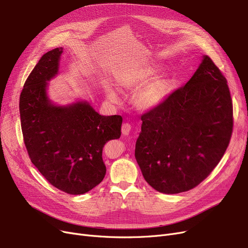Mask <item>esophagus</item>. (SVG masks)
<instances>
[{"label": "esophagus", "mask_w": 248, "mask_h": 248, "mask_svg": "<svg viewBox=\"0 0 248 248\" xmlns=\"http://www.w3.org/2000/svg\"><path fill=\"white\" fill-rule=\"evenodd\" d=\"M131 130H132V126L130 124H124L122 125V133L124 136H128L131 133Z\"/></svg>", "instance_id": "1"}]
</instances>
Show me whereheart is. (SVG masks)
Listing matches in <instances>:
<instances>
[{
	"instance_id": "b5f03b06",
	"label": "heart",
	"mask_w": 248,
	"mask_h": 248,
	"mask_svg": "<svg viewBox=\"0 0 248 248\" xmlns=\"http://www.w3.org/2000/svg\"><path fill=\"white\" fill-rule=\"evenodd\" d=\"M156 66H143L123 70L116 75L115 84L121 91L134 93V103L139 110H153L162 103L169 90L170 81L164 74H157ZM105 97L110 103H121L122 98L117 89L109 83L103 85Z\"/></svg>"
}]
</instances>
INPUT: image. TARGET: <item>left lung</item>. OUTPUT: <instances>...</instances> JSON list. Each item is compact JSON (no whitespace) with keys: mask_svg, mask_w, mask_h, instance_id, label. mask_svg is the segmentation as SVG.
Here are the masks:
<instances>
[{"mask_svg":"<svg viewBox=\"0 0 248 248\" xmlns=\"http://www.w3.org/2000/svg\"><path fill=\"white\" fill-rule=\"evenodd\" d=\"M135 157L159 192L187 191L218 165L229 145L233 108L225 77L203 56L190 80L141 117Z\"/></svg>","mask_w":248,"mask_h":248,"instance_id":"1","label":"left lung"}]
</instances>
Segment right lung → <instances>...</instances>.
<instances>
[{"label": "right lung", "mask_w": 248, "mask_h": 248, "mask_svg": "<svg viewBox=\"0 0 248 248\" xmlns=\"http://www.w3.org/2000/svg\"><path fill=\"white\" fill-rule=\"evenodd\" d=\"M62 47L47 51L28 76L20 95L21 127L31 162L55 187L88 192L103 180L102 150L121 137L123 117L100 115L86 100L53 103L48 82L59 74Z\"/></svg>", "instance_id": "1"}]
</instances>
